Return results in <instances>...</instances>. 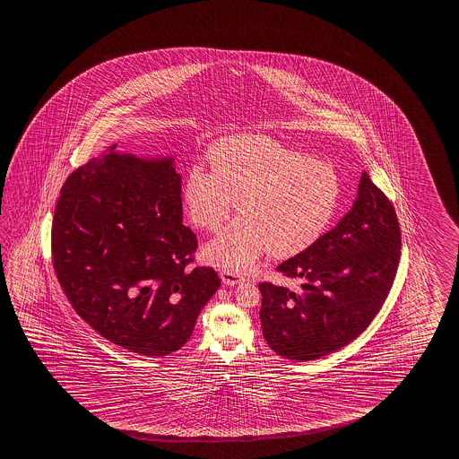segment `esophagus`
Here are the masks:
<instances>
[{
    "instance_id": "34e87169",
    "label": "esophagus",
    "mask_w": 459,
    "mask_h": 459,
    "mask_svg": "<svg viewBox=\"0 0 459 459\" xmlns=\"http://www.w3.org/2000/svg\"><path fill=\"white\" fill-rule=\"evenodd\" d=\"M221 279H222V282H224L225 286H235V284H240L243 281L242 274H238V273H234V271H222L221 273Z\"/></svg>"
}]
</instances>
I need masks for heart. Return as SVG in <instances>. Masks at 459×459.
I'll list each match as a JSON object with an SVG mask.
<instances>
[{
  "mask_svg": "<svg viewBox=\"0 0 459 459\" xmlns=\"http://www.w3.org/2000/svg\"><path fill=\"white\" fill-rule=\"evenodd\" d=\"M211 173L195 167L183 199L193 225L216 232L206 256L219 268L242 273L264 251L290 258L312 247L338 209L341 185L328 164L310 160L266 136H235L209 152Z\"/></svg>",
  "mask_w": 459,
  "mask_h": 459,
  "instance_id": "1",
  "label": "heart"
}]
</instances>
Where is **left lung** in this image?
Returning <instances> with one entry per match:
<instances>
[{"instance_id": "left-lung-1", "label": "left lung", "mask_w": 459, "mask_h": 459, "mask_svg": "<svg viewBox=\"0 0 459 459\" xmlns=\"http://www.w3.org/2000/svg\"><path fill=\"white\" fill-rule=\"evenodd\" d=\"M401 258L398 216L362 173L354 208L277 271L299 289L261 282V328L269 347L308 362L359 338L388 297Z\"/></svg>"}]
</instances>
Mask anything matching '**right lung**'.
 Wrapping results in <instances>:
<instances>
[{
    "label": "right lung",
    "mask_w": 459,
    "mask_h": 459,
    "mask_svg": "<svg viewBox=\"0 0 459 459\" xmlns=\"http://www.w3.org/2000/svg\"><path fill=\"white\" fill-rule=\"evenodd\" d=\"M115 147L61 186L53 269L74 312L102 338L139 355L172 354L221 279L190 266L198 238L182 224L172 159L143 160Z\"/></svg>",
    "instance_id": "obj_1"
}]
</instances>
